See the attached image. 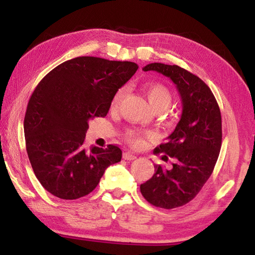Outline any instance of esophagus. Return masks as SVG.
<instances>
[{"mask_svg":"<svg viewBox=\"0 0 255 255\" xmlns=\"http://www.w3.org/2000/svg\"><path fill=\"white\" fill-rule=\"evenodd\" d=\"M123 157L125 159H127V161H132V159H135L137 156L135 154H132L130 152H125L124 155H123Z\"/></svg>","mask_w":255,"mask_h":255,"instance_id":"esophagus-1","label":"esophagus"}]
</instances>
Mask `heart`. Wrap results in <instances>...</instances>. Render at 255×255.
Wrapping results in <instances>:
<instances>
[{
    "instance_id": "1",
    "label": "heart",
    "mask_w": 255,
    "mask_h": 255,
    "mask_svg": "<svg viewBox=\"0 0 255 255\" xmlns=\"http://www.w3.org/2000/svg\"><path fill=\"white\" fill-rule=\"evenodd\" d=\"M145 91L153 110H165L170 107L172 102V93L165 85L159 83L148 84L145 88ZM124 96L125 89L118 90V92L112 99V107H117L122 102ZM126 139L135 146H139L144 143L143 135L136 130H129L126 133Z\"/></svg>"
}]
</instances>
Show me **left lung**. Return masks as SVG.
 Returning <instances> with one entry per match:
<instances>
[{
    "label": "left lung",
    "mask_w": 255,
    "mask_h": 255,
    "mask_svg": "<svg viewBox=\"0 0 255 255\" xmlns=\"http://www.w3.org/2000/svg\"><path fill=\"white\" fill-rule=\"evenodd\" d=\"M143 71L161 73L175 84L182 100V114L166 143L154 149L174 159L166 170L155 165V173L140 184L143 197L164 209L181 207L195 198L214 171L222 146V116L213 92L204 81L178 65L152 63Z\"/></svg>",
    "instance_id": "left-lung-1"
}]
</instances>
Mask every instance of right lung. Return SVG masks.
Returning a JSON list of instances; mask_svg holds the SVG:
<instances>
[{
  "label": "right lung",
  "mask_w": 255,
  "mask_h": 255,
  "mask_svg": "<svg viewBox=\"0 0 255 255\" xmlns=\"http://www.w3.org/2000/svg\"><path fill=\"white\" fill-rule=\"evenodd\" d=\"M136 63L82 56L66 60L42 79L24 116L25 147L42 187L65 200L92 192L122 149L86 148L89 122L106 117L118 90L135 74Z\"/></svg>",
  "instance_id": "obj_1"
}]
</instances>
